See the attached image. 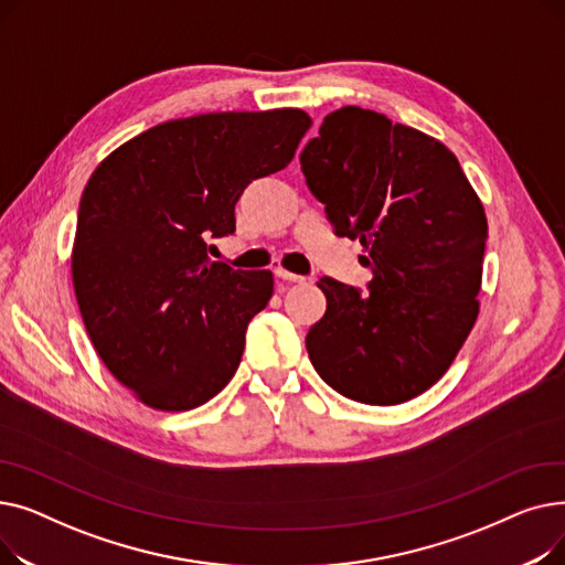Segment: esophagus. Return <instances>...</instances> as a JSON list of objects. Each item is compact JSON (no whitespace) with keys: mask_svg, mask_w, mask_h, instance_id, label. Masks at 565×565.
<instances>
[{"mask_svg":"<svg viewBox=\"0 0 565 565\" xmlns=\"http://www.w3.org/2000/svg\"><path fill=\"white\" fill-rule=\"evenodd\" d=\"M275 275H277L279 279H284V281H290V284H305V281H307V277H302V275H295V273H288V270H284V267H277Z\"/></svg>","mask_w":565,"mask_h":565,"instance_id":"34e87169","label":"esophagus"}]
</instances>
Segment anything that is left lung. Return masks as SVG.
Wrapping results in <instances>:
<instances>
[{
	"mask_svg": "<svg viewBox=\"0 0 565 565\" xmlns=\"http://www.w3.org/2000/svg\"><path fill=\"white\" fill-rule=\"evenodd\" d=\"M334 233L360 241L362 292L322 277L307 334L318 375L345 398L398 405L447 373L479 316L488 220L447 146L387 116L341 107L300 156Z\"/></svg>",
	"mask_w": 565,
	"mask_h": 565,
	"instance_id": "left-lung-1",
	"label": "left lung"
}]
</instances>
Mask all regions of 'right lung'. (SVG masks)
<instances>
[{"instance_id":"obj_1","label":"right lung","mask_w":565,"mask_h":565,"mask_svg":"<svg viewBox=\"0 0 565 565\" xmlns=\"http://www.w3.org/2000/svg\"><path fill=\"white\" fill-rule=\"evenodd\" d=\"M309 128L292 107L175 118L118 146L88 178L75 298L98 358L143 405L194 409L241 366L275 279L211 260L207 241L235 231L245 188L284 169Z\"/></svg>"}]
</instances>
